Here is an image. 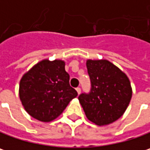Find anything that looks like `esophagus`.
Instances as JSON below:
<instances>
[{"label":"esophagus","mask_w":150,"mask_h":150,"mask_svg":"<svg viewBox=\"0 0 150 150\" xmlns=\"http://www.w3.org/2000/svg\"><path fill=\"white\" fill-rule=\"evenodd\" d=\"M76 91H77V92H78V94H79V95H80V93H81L80 88H77V89H76Z\"/></svg>","instance_id":"esophagus-1"}]
</instances>
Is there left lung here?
<instances>
[{
    "label": "left lung",
    "instance_id": "1",
    "mask_svg": "<svg viewBox=\"0 0 150 150\" xmlns=\"http://www.w3.org/2000/svg\"><path fill=\"white\" fill-rule=\"evenodd\" d=\"M91 81L89 95L79 100L87 119L97 125H108L119 120L129 106L132 88L127 75L108 59H87Z\"/></svg>",
    "mask_w": 150,
    "mask_h": 150
}]
</instances>
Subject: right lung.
<instances>
[{
    "label": "right lung",
    "instance_id": "obj_1",
    "mask_svg": "<svg viewBox=\"0 0 150 150\" xmlns=\"http://www.w3.org/2000/svg\"><path fill=\"white\" fill-rule=\"evenodd\" d=\"M69 79L62 59H44L34 65L19 82V99L25 111L42 122L58 118L78 96Z\"/></svg>",
    "mask_w": 150,
    "mask_h": 150
}]
</instances>
